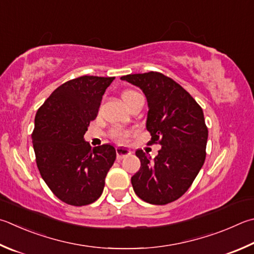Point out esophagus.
I'll return each mask as SVG.
<instances>
[{
	"instance_id": "1",
	"label": "esophagus",
	"mask_w": 254,
	"mask_h": 254,
	"mask_svg": "<svg viewBox=\"0 0 254 254\" xmlns=\"http://www.w3.org/2000/svg\"><path fill=\"white\" fill-rule=\"evenodd\" d=\"M115 151H117V158L119 160H122L126 158V156L131 155V153H132L131 150L127 149V147H117Z\"/></svg>"
}]
</instances>
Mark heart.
Instances as JSON below:
<instances>
[{"label": "heart", "mask_w": 254, "mask_h": 254, "mask_svg": "<svg viewBox=\"0 0 254 254\" xmlns=\"http://www.w3.org/2000/svg\"><path fill=\"white\" fill-rule=\"evenodd\" d=\"M141 95L139 92L136 91H133V90H128L126 91L122 95V98L124 100V102H128V101H131L132 99L136 98V96ZM132 135V132L130 130H126V128H121V127H115L111 131V136L114 141H117L120 144H123V143H126L128 137Z\"/></svg>", "instance_id": "obj_1"}]
</instances>
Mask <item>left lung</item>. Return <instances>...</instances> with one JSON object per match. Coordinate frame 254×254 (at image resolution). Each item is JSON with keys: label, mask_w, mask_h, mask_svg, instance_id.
<instances>
[{"label": "left lung", "mask_w": 254, "mask_h": 254, "mask_svg": "<svg viewBox=\"0 0 254 254\" xmlns=\"http://www.w3.org/2000/svg\"><path fill=\"white\" fill-rule=\"evenodd\" d=\"M121 80L145 94L149 144L162 146L153 160L143 150L135 152L141 168L131 178L133 190L147 203H171L188 191L204 163L207 127L203 111L188 91L160 72L127 74Z\"/></svg>", "instance_id": "obj_1"}]
</instances>
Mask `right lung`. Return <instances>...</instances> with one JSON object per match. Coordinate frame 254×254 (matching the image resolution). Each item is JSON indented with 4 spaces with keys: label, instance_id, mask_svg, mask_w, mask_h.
<instances>
[{
    "label": "right lung",
    "instance_id": "1",
    "mask_svg": "<svg viewBox=\"0 0 254 254\" xmlns=\"http://www.w3.org/2000/svg\"><path fill=\"white\" fill-rule=\"evenodd\" d=\"M114 76L84 75L63 83L38 110L32 142L38 169L53 194L64 203H93L117 158L110 144L91 149L84 141Z\"/></svg>",
    "mask_w": 254,
    "mask_h": 254
}]
</instances>
